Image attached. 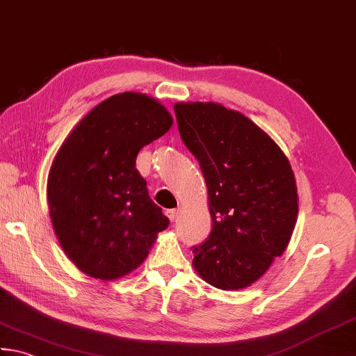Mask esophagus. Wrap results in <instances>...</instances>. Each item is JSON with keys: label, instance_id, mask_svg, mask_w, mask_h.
<instances>
[{"label": "esophagus", "instance_id": "1", "mask_svg": "<svg viewBox=\"0 0 356 356\" xmlns=\"http://www.w3.org/2000/svg\"><path fill=\"white\" fill-rule=\"evenodd\" d=\"M178 216H179V211H178V209H170V211H167V217H169V220H170V221H175V220L178 218Z\"/></svg>", "mask_w": 356, "mask_h": 356}]
</instances>
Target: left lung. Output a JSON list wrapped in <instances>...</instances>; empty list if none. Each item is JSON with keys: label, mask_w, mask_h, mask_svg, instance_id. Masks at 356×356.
<instances>
[{"label": "left lung", "mask_w": 356, "mask_h": 356, "mask_svg": "<svg viewBox=\"0 0 356 356\" xmlns=\"http://www.w3.org/2000/svg\"><path fill=\"white\" fill-rule=\"evenodd\" d=\"M179 136L198 159L212 231L192 265L220 290L252 285L290 243L298 187L280 147L245 115L216 102H178Z\"/></svg>", "instance_id": "1"}]
</instances>
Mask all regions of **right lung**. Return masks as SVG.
<instances>
[{
	"mask_svg": "<svg viewBox=\"0 0 356 356\" xmlns=\"http://www.w3.org/2000/svg\"><path fill=\"white\" fill-rule=\"evenodd\" d=\"M172 124L156 99L119 92L80 119L58 149L48 177L49 216L66 256L86 276L130 274L169 226L149 197L136 156Z\"/></svg>",
	"mask_w": 356,
	"mask_h": 356,
	"instance_id": "1",
	"label": "right lung"
}]
</instances>
